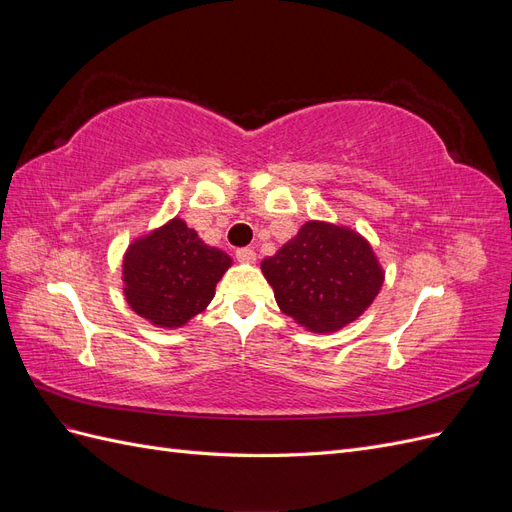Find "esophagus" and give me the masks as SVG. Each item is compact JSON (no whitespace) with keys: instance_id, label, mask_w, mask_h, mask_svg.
I'll return each mask as SVG.
<instances>
[{"instance_id":"1","label":"esophagus","mask_w":512,"mask_h":512,"mask_svg":"<svg viewBox=\"0 0 512 512\" xmlns=\"http://www.w3.org/2000/svg\"><path fill=\"white\" fill-rule=\"evenodd\" d=\"M237 260L250 265V262H256V252L252 250V247H241V250H237Z\"/></svg>"}]
</instances>
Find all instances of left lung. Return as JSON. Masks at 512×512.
<instances>
[{
  "label": "left lung",
  "instance_id": "obj_1",
  "mask_svg": "<svg viewBox=\"0 0 512 512\" xmlns=\"http://www.w3.org/2000/svg\"><path fill=\"white\" fill-rule=\"evenodd\" d=\"M260 267L282 312L312 333H333L359 318L384 282L359 232L327 222L303 224Z\"/></svg>",
  "mask_w": 512,
  "mask_h": 512
}]
</instances>
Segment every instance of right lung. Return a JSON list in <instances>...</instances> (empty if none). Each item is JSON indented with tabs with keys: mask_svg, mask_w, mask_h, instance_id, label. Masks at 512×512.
Returning <instances> with one entry per match:
<instances>
[{
	"mask_svg": "<svg viewBox=\"0 0 512 512\" xmlns=\"http://www.w3.org/2000/svg\"><path fill=\"white\" fill-rule=\"evenodd\" d=\"M230 265L226 252L203 243L175 218L128 247L123 292L134 312L156 327H183L211 303Z\"/></svg>",
	"mask_w": 512,
	"mask_h": 512,
	"instance_id": "add662e5",
	"label": "right lung"
}]
</instances>
